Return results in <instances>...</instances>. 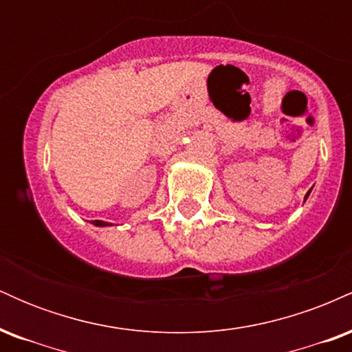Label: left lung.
<instances>
[{"label":"left lung","mask_w":352,"mask_h":352,"mask_svg":"<svg viewBox=\"0 0 352 352\" xmlns=\"http://www.w3.org/2000/svg\"><path fill=\"white\" fill-rule=\"evenodd\" d=\"M308 195H309V192H308V193H306V199H308Z\"/></svg>","instance_id":"left-lung-1"}]
</instances>
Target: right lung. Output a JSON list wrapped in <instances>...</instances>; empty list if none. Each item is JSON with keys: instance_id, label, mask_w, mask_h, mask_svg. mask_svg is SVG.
<instances>
[{"instance_id": "obj_1", "label": "right lung", "mask_w": 352, "mask_h": 352, "mask_svg": "<svg viewBox=\"0 0 352 352\" xmlns=\"http://www.w3.org/2000/svg\"><path fill=\"white\" fill-rule=\"evenodd\" d=\"M92 223H94L96 227H106V225H109L107 221H100V220H94V221H92Z\"/></svg>"}]
</instances>
